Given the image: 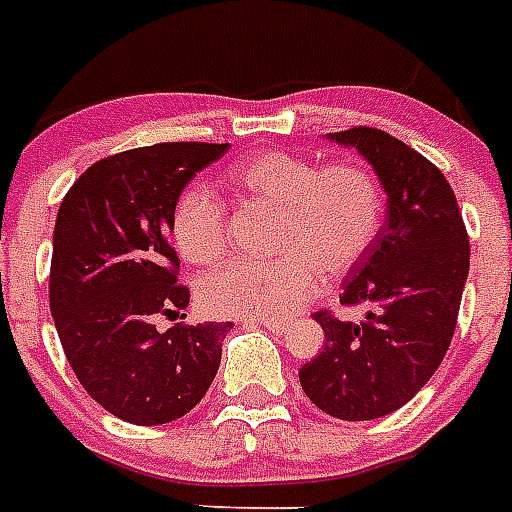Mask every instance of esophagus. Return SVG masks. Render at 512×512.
I'll return each instance as SVG.
<instances>
[{
	"label": "esophagus",
	"mask_w": 512,
	"mask_h": 512,
	"mask_svg": "<svg viewBox=\"0 0 512 512\" xmlns=\"http://www.w3.org/2000/svg\"><path fill=\"white\" fill-rule=\"evenodd\" d=\"M251 325H264L267 330H272V333H285L290 327V322L285 320H275V317H251Z\"/></svg>",
	"instance_id": "esophagus-1"
}]
</instances>
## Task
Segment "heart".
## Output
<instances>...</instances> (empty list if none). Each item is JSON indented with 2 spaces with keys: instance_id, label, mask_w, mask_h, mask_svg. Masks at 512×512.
<instances>
[{
  "instance_id": "obj_1",
  "label": "heart",
  "mask_w": 512,
  "mask_h": 512,
  "mask_svg": "<svg viewBox=\"0 0 512 512\" xmlns=\"http://www.w3.org/2000/svg\"><path fill=\"white\" fill-rule=\"evenodd\" d=\"M222 187L248 206L272 211L267 264H232L200 285L208 312L227 317H285L312 301L327 280L349 275L378 243L386 190L370 166L261 150L235 163ZM169 237L195 267H216L230 251L222 203L190 187L171 208Z\"/></svg>"
}]
</instances>
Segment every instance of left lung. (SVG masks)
I'll return each instance as SVG.
<instances>
[{
    "mask_svg": "<svg viewBox=\"0 0 512 512\" xmlns=\"http://www.w3.org/2000/svg\"><path fill=\"white\" fill-rule=\"evenodd\" d=\"M333 140L372 163L388 216L378 243L343 282L341 304H365V320L314 312L325 349L298 378L327 415L375 420L404 407L439 370L455 335L470 243L455 190L425 155L372 126L335 132Z\"/></svg>",
    "mask_w": 512,
    "mask_h": 512,
    "instance_id": "8db88e82",
    "label": "left lung"
}]
</instances>
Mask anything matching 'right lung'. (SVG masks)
Masks as SVG:
<instances>
[{"instance_id":"add662e5","label":"right lung","mask_w":512,"mask_h":512,"mask_svg":"<svg viewBox=\"0 0 512 512\" xmlns=\"http://www.w3.org/2000/svg\"><path fill=\"white\" fill-rule=\"evenodd\" d=\"M230 145L161 142L92 163L57 211L49 309L65 359L94 402L134 425L182 418L206 396L232 322H177L187 309L169 245L171 208Z\"/></svg>"}]
</instances>
